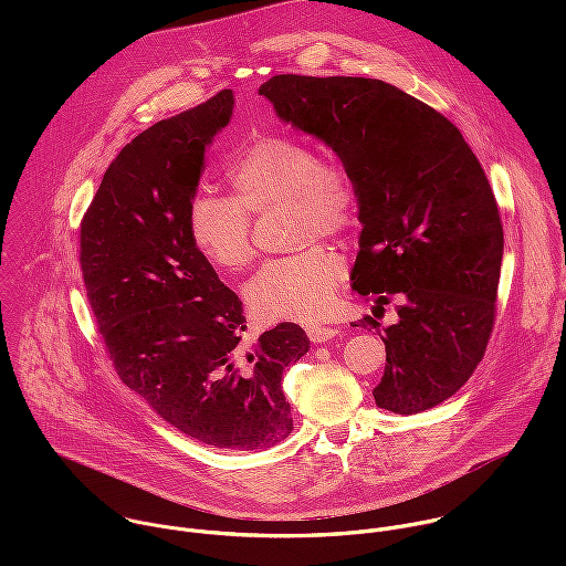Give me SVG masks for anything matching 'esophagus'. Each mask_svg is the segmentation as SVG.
Segmentation results:
<instances>
[{
  "mask_svg": "<svg viewBox=\"0 0 566 566\" xmlns=\"http://www.w3.org/2000/svg\"><path fill=\"white\" fill-rule=\"evenodd\" d=\"M340 334L338 327H332V325H308L306 327V336L311 338V343H327L332 338H336Z\"/></svg>",
  "mask_w": 566,
  "mask_h": 566,
  "instance_id": "obj_1",
  "label": "esophagus"
}]
</instances>
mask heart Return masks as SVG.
I'll use <instances>...</instances> for the list:
<instances>
[{
	"label": "heart",
	"instance_id": "heart-1",
	"mask_svg": "<svg viewBox=\"0 0 566 566\" xmlns=\"http://www.w3.org/2000/svg\"><path fill=\"white\" fill-rule=\"evenodd\" d=\"M234 197L199 190L188 206V230L199 253L223 271H241L255 260L253 217L291 208L297 244L334 234L356 219L352 177L289 136H262L230 168ZM345 275L343 258L311 247L262 266L247 284L251 308L264 319L317 322L327 315Z\"/></svg>",
	"mask_w": 566,
	"mask_h": 566
}]
</instances>
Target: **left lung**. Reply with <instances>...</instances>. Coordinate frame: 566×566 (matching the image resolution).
I'll return each mask as SVG.
<instances>
[{
  "label": "left lung",
  "instance_id": "left-lung-1",
  "mask_svg": "<svg viewBox=\"0 0 566 566\" xmlns=\"http://www.w3.org/2000/svg\"><path fill=\"white\" fill-rule=\"evenodd\" d=\"M277 118L336 151L358 197L352 289L380 332L385 374L374 400L419 415L450 398L486 352L504 255L491 184L461 132L437 109L374 77L282 73L260 87ZM363 315L354 327H380Z\"/></svg>",
  "mask_w": 566,
  "mask_h": 566
}]
</instances>
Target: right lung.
<instances>
[{
  "label": "right lung",
  "mask_w": 566,
  "mask_h": 566,
  "mask_svg": "<svg viewBox=\"0 0 566 566\" xmlns=\"http://www.w3.org/2000/svg\"><path fill=\"white\" fill-rule=\"evenodd\" d=\"M232 109L223 90L120 149L80 223V264L120 380L190 439L264 450L293 430L282 374L308 338L280 322L241 343L244 306L188 230L206 147Z\"/></svg>",
  "instance_id": "1"
}]
</instances>
